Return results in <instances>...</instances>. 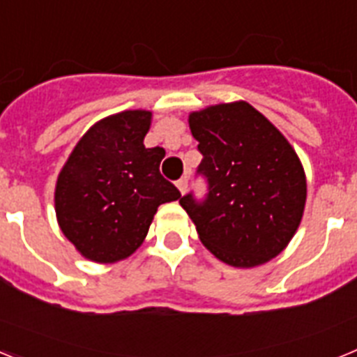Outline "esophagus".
Returning <instances> with one entry per match:
<instances>
[{
	"label": "esophagus",
	"mask_w": 357,
	"mask_h": 357,
	"mask_svg": "<svg viewBox=\"0 0 357 357\" xmlns=\"http://www.w3.org/2000/svg\"><path fill=\"white\" fill-rule=\"evenodd\" d=\"M176 188H178L181 195H184L188 191V176H182L181 181H176Z\"/></svg>",
	"instance_id": "1"
}]
</instances>
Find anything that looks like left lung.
<instances>
[{
    "label": "left lung",
    "mask_w": 357,
    "mask_h": 357,
    "mask_svg": "<svg viewBox=\"0 0 357 357\" xmlns=\"http://www.w3.org/2000/svg\"><path fill=\"white\" fill-rule=\"evenodd\" d=\"M204 155L198 173L209 182L204 202L181 206L204 247L223 263L254 268L288 247L307 197L296 151L273 123L247 102L218 103L189 114Z\"/></svg>",
    "instance_id": "obj_1"
}]
</instances>
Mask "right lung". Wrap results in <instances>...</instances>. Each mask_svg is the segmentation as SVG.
Instances as JSON below:
<instances>
[{
  "instance_id": "1",
  "label": "right lung",
  "mask_w": 357,
  "mask_h": 357,
  "mask_svg": "<svg viewBox=\"0 0 357 357\" xmlns=\"http://www.w3.org/2000/svg\"><path fill=\"white\" fill-rule=\"evenodd\" d=\"M150 125L143 109L100 119L56 176V222L85 259H127L143 245L157 207L181 198L159 172L166 151L144 146Z\"/></svg>"
}]
</instances>
